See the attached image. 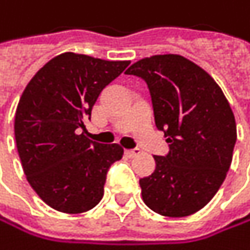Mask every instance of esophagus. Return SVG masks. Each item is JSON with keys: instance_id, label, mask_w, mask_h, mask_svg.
<instances>
[{"instance_id": "1", "label": "esophagus", "mask_w": 250, "mask_h": 250, "mask_svg": "<svg viewBox=\"0 0 250 250\" xmlns=\"http://www.w3.org/2000/svg\"><path fill=\"white\" fill-rule=\"evenodd\" d=\"M139 154H141V151L138 148H135V149H124V155L129 157V158H133V157H136Z\"/></svg>"}]
</instances>
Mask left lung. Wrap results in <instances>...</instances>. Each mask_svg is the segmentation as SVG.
Here are the masks:
<instances>
[{"label":"left lung","instance_id":"left-lung-1","mask_svg":"<svg viewBox=\"0 0 250 250\" xmlns=\"http://www.w3.org/2000/svg\"><path fill=\"white\" fill-rule=\"evenodd\" d=\"M126 74L145 80L155 126L168 144L155 170L139 180L144 202L164 217H188L218 192L233 160L234 114L215 80L182 55L144 58Z\"/></svg>","mask_w":250,"mask_h":250}]
</instances>
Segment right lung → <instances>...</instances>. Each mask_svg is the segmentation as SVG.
Segmentation results:
<instances>
[{"label":"right lung","instance_id":"obj_1","mask_svg":"<svg viewBox=\"0 0 250 250\" xmlns=\"http://www.w3.org/2000/svg\"><path fill=\"white\" fill-rule=\"evenodd\" d=\"M129 64L64 52L26 86L14 120L17 151L27 182L51 208L80 214L102 199L123 148L87 139L86 121L102 89Z\"/></svg>","mask_w":250,"mask_h":250}]
</instances>
